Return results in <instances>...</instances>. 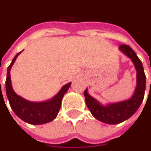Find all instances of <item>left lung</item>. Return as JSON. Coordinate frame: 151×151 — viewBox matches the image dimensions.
Masks as SVG:
<instances>
[{
  "mask_svg": "<svg viewBox=\"0 0 151 151\" xmlns=\"http://www.w3.org/2000/svg\"><path fill=\"white\" fill-rule=\"evenodd\" d=\"M119 50L132 60L136 69L137 84L131 98L127 101L110 104L104 106L88 93V89L84 91L86 104L92 115L96 119L111 125L121 123L128 119L136 112L143 101L146 88V76L143 66L135 52L127 45H120Z\"/></svg>",
  "mask_w": 151,
  "mask_h": 151,
  "instance_id": "8db88e82",
  "label": "left lung"
}]
</instances>
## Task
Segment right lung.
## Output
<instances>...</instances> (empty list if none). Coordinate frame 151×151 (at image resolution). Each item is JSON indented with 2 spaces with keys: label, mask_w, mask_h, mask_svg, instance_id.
<instances>
[{
  "label": "right lung",
  "mask_w": 151,
  "mask_h": 151,
  "mask_svg": "<svg viewBox=\"0 0 151 151\" xmlns=\"http://www.w3.org/2000/svg\"><path fill=\"white\" fill-rule=\"evenodd\" d=\"M21 52L16 55L11 63L8 67V70H7L6 94H7V97L10 104V107L15 112V114L26 123H29L32 125H41V124L48 123L56 118L58 111L60 110V107H61L62 99L64 94L68 91L69 88L70 87V83L64 85L61 88V90L52 99L46 101V102H40V103L30 102L17 96L14 92L12 86H11L10 69L13 63H15L17 57Z\"/></svg>",
  "instance_id": "add662e5"
}]
</instances>
